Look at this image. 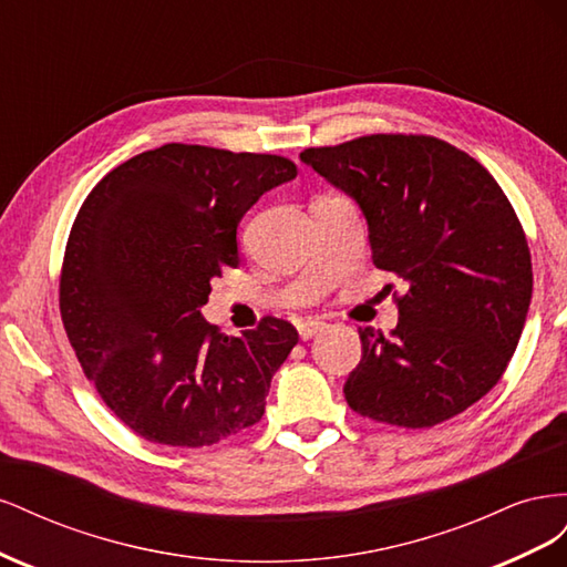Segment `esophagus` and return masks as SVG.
Instances as JSON below:
<instances>
[{
  "label": "esophagus",
  "mask_w": 567,
  "mask_h": 567,
  "mask_svg": "<svg viewBox=\"0 0 567 567\" xmlns=\"http://www.w3.org/2000/svg\"><path fill=\"white\" fill-rule=\"evenodd\" d=\"M323 329H326V323L319 321V319H312V317H307V319L298 321V333H300L302 340H310L312 336L321 333Z\"/></svg>",
  "instance_id": "34e87169"
}]
</instances>
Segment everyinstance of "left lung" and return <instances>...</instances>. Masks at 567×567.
<instances>
[{"instance_id": "1", "label": "left lung", "mask_w": 567, "mask_h": 567, "mask_svg": "<svg viewBox=\"0 0 567 567\" xmlns=\"http://www.w3.org/2000/svg\"><path fill=\"white\" fill-rule=\"evenodd\" d=\"M300 161L350 196L373 265L406 284L385 338L359 329L346 400L373 421L431 427L499 383L532 300V260L502 186L435 136L371 134L307 148Z\"/></svg>"}]
</instances>
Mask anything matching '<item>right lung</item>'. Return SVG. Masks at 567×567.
Instances as JSON below:
<instances>
[{
  "instance_id": "obj_1",
  "label": "right lung",
  "mask_w": 567,
  "mask_h": 567,
  "mask_svg": "<svg viewBox=\"0 0 567 567\" xmlns=\"http://www.w3.org/2000/svg\"><path fill=\"white\" fill-rule=\"evenodd\" d=\"M298 167L267 153L165 144L101 179L68 238L61 319L84 375L136 435L205 447L255 425L293 323L219 333L213 279L238 267V221Z\"/></svg>"
}]
</instances>
